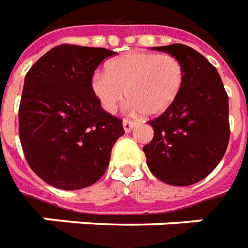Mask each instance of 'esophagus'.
I'll list each match as a JSON object with an SVG mask.
<instances>
[{"instance_id": "1", "label": "esophagus", "mask_w": 248, "mask_h": 248, "mask_svg": "<svg viewBox=\"0 0 248 248\" xmlns=\"http://www.w3.org/2000/svg\"><path fill=\"white\" fill-rule=\"evenodd\" d=\"M137 122L136 121H131V119H124V129L126 133H129L133 130V127L136 126Z\"/></svg>"}]
</instances>
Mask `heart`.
Wrapping results in <instances>:
<instances>
[{
  "mask_svg": "<svg viewBox=\"0 0 248 248\" xmlns=\"http://www.w3.org/2000/svg\"><path fill=\"white\" fill-rule=\"evenodd\" d=\"M184 76V65L173 55L130 52L108 62L106 72H96L91 88L107 112L118 108L127 91L131 108L155 115L177 98Z\"/></svg>",
  "mask_w": 248,
  "mask_h": 248,
  "instance_id": "heart-1",
  "label": "heart"
}]
</instances>
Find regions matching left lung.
Returning a JSON list of instances; mask_svg holds the SVG:
<instances>
[{
    "mask_svg": "<svg viewBox=\"0 0 248 248\" xmlns=\"http://www.w3.org/2000/svg\"><path fill=\"white\" fill-rule=\"evenodd\" d=\"M177 58L185 76L177 98L148 124L154 137L143 146L150 172L166 184L192 185L220 162L230 141L228 95L212 64L184 44L154 46Z\"/></svg>",
    "mask_w": 248,
    "mask_h": 248,
    "instance_id": "obj_1",
    "label": "left lung"
}]
</instances>
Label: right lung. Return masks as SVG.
<instances>
[{
    "label": "right lung",
    "mask_w": 248,
    "mask_h": 248,
    "mask_svg": "<svg viewBox=\"0 0 248 248\" xmlns=\"http://www.w3.org/2000/svg\"><path fill=\"white\" fill-rule=\"evenodd\" d=\"M112 55L106 48L62 44L25 76L18 108L22 150L31 169L55 188L96 183L124 134L122 119L105 111L91 88L95 70Z\"/></svg>",
    "instance_id": "1"
}]
</instances>
